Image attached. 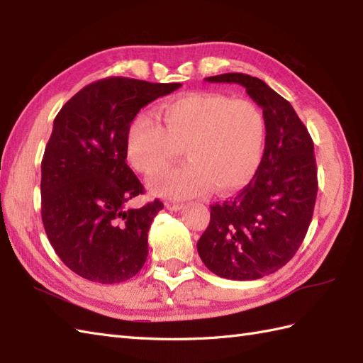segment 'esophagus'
<instances>
[{
  "label": "esophagus",
  "instance_id": "esophagus-1",
  "mask_svg": "<svg viewBox=\"0 0 363 363\" xmlns=\"http://www.w3.org/2000/svg\"><path fill=\"white\" fill-rule=\"evenodd\" d=\"M182 204L181 203H176V201H172V199H169V201H165V209H168V211H173V212H177V211H181L182 209Z\"/></svg>",
  "mask_w": 363,
  "mask_h": 363
}]
</instances>
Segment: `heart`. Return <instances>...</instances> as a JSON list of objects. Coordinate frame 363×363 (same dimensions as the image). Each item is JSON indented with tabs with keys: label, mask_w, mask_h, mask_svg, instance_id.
I'll list each match as a JSON object with an SVG mask.
<instances>
[{
	"label": "heart",
	"mask_w": 363,
	"mask_h": 363,
	"mask_svg": "<svg viewBox=\"0 0 363 363\" xmlns=\"http://www.w3.org/2000/svg\"><path fill=\"white\" fill-rule=\"evenodd\" d=\"M152 121L137 117L126 134L129 164L145 176L167 168L181 150L189 162L154 176L150 190L165 198H191L209 187L228 194L245 187L264 157L267 123L248 99L191 94L160 104Z\"/></svg>",
	"instance_id": "1"
}]
</instances>
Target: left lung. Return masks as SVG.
<instances>
[{
    "mask_svg": "<svg viewBox=\"0 0 363 363\" xmlns=\"http://www.w3.org/2000/svg\"><path fill=\"white\" fill-rule=\"evenodd\" d=\"M207 82L238 84L264 112L267 142L257 173L238 195L211 206V223L196 243L204 265L220 277L260 279L295 256L309 229L318 181L313 142L287 99L245 73Z\"/></svg>",
    "mask_w": 363,
    "mask_h": 363,
    "instance_id": "obj_1",
    "label": "left lung"
}]
</instances>
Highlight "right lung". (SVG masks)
Masks as SVG:
<instances>
[{
  "label": "right lung",
  "mask_w": 363,
  "mask_h": 363,
  "mask_svg": "<svg viewBox=\"0 0 363 363\" xmlns=\"http://www.w3.org/2000/svg\"><path fill=\"white\" fill-rule=\"evenodd\" d=\"M179 87L106 78L79 90L54 118L42 160V221L76 274L117 284L142 269L150 226L164 204L128 206L143 186L126 164V134L142 107Z\"/></svg>",
  "instance_id": "right-lung-1"
}]
</instances>
